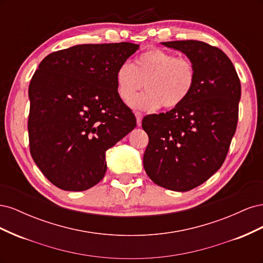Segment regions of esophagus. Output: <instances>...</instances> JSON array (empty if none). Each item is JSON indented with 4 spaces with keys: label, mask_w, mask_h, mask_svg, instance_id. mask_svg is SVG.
Instances as JSON below:
<instances>
[{
    "label": "esophagus",
    "mask_w": 263,
    "mask_h": 263,
    "mask_svg": "<svg viewBox=\"0 0 263 263\" xmlns=\"http://www.w3.org/2000/svg\"><path fill=\"white\" fill-rule=\"evenodd\" d=\"M135 115H136V119H137V126H141L142 114L140 112H136V113H135Z\"/></svg>",
    "instance_id": "34e87169"
}]
</instances>
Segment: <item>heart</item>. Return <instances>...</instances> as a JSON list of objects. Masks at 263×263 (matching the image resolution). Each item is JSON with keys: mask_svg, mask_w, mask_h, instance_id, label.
Listing matches in <instances>:
<instances>
[{"mask_svg": "<svg viewBox=\"0 0 263 263\" xmlns=\"http://www.w3.org/2000/svg\"><path fill=\"white\" fill-rule=\"evenodd\" d=\"M115 79L118 95L126 103L132 102L145 84L147 92L134 98V107L172 109L182 105L194 90L196 69L189 58L154 48L139 54L133 65L119 66Z\"/></svg>", "mask_w": 263, "mask_h": 263, "instance_id": "obj_1", "label": "heart"}]
</instances>
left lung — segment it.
<instances>
[{
  "instance_id": "8db88e82",
  "label": "left lung",
  "mask_w": 263,
  "mask_h": 263,
  "mask_svg": "<svg viewBox=\"0 0 263 263\" xmlns=\"http://www.w3.org/2000/svg\"><path fill=\"white\" fill-rule=\"evenodd\" d=\"M161 45L192 60L196 82L182 105L142 119L149 137L144 168L159 186L186 192L224 163L236 132L241 85L233 62L216 47L197 41Z\"/></svg>"
}]
</instances>
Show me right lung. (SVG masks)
I'll use <instances>...</instances> for the list:
<instances>
[{
    "label": "right lung",
    "mask_w": 263,
    "mask_h": 263,
    "mask_svg": "<svg viewBox=\"0 0 263 263\" xmlns=\"http://www.w3.org/2000/svg\"><path fill=\"white\" fill-rule=\"evenodd\" d=\"M139 45L85 44L52 52L28 87L30 154L65 191H85L106 172V150L136 127L118 95L116 71Z\"/></svg>",
    "instance_id": "obj_1"
}]
</instances>
